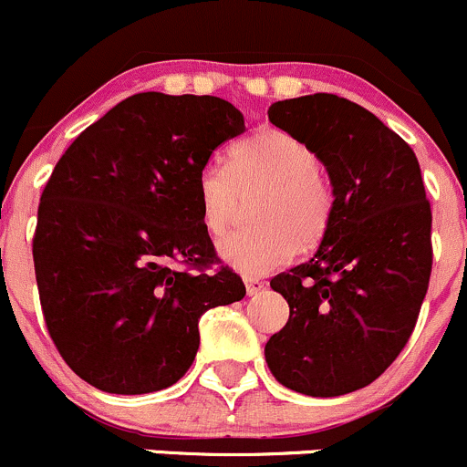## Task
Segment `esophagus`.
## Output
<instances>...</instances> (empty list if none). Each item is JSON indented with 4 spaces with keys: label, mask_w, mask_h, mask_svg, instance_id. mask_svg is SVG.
<instances>
[{
    "label": "esophagus",
    "mask_w": 467,
    "mask_h": 467,
    "mask_svg": "<svg viewBox=\"0 0 467 467\" xmlns=\"http://www.w3.org/2000/svg\"><path fill=\"white\" fill-rule=\"evenodd\" d=\"M244 284H246L248 297L259 296V293L264 291V282H262V279H257V277H246V279H244Z\"/></svg>",
    "instance_id": "34e87169"
}]
</instances>
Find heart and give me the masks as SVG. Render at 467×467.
Here are the masks:
<instances>
[{
	"instance_id": "b5f03b06",
	"label": "heart",
	"mask_w": 467,
	"mask_h": 467,
	"mask_svg": "<svg viewBox=\"0 0 467 467\" xmlns=\"http://www.w3.org/2000/svg\"><path fill=\"white\" fill-rule=\"evenodd\" d=\"M259 194L253 205L257 228L221 239L217 253L233 271L257 277L286 266L299 246H313L327 233L333 194L317 154L282 130H266L239 143L230 163L210 161L196 176L201 223L223 234L242 210V199Z\"/></svg>"
}]
</instances>
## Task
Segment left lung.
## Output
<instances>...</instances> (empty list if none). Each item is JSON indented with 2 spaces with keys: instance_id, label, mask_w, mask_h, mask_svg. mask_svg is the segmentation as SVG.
<instances>
[{
  "instance_id": "left-lung-1",
  "label": "left lung",
  "mask_w": 467,
  "mask_h": 467,
  "mask_svg": "<svg viewBox=\"0 0 467 467\" xmlns=\"http://www.w3.org/2000/svg\"><path fill=\"white\" fill-rule=\"evenodd\" d=\"M268 120L311 147L331 181L316 254L271 279L288 302L268 369L316 399L374 382L410 340L431 273V210L411 147L365 107L333 96L279 100Z\"/></svg>"
}]
</instances>
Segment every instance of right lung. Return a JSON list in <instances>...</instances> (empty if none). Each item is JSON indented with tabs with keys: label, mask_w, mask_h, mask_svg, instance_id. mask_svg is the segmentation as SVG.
Wrapping results in <instances>:
<instances>
[{
	"label": "right lung",
	"mask_w": 467,
	"mask_h": 467,
	"mask_svg": "<svg viewBox=\"0 0 467 467\" xmlns=\"http://www.w3.org/2000/svg\"><path fill=\"white\" fill-rule=\"evenodd\" d=\"M244 131V114L223 98L145 91L57 161L33 239L39 302L60 356L96 389L174 385L199 349L201 316L246 296L228 266L203 271L217 254L196 201L201 168Z\"/></svg>",
	"instance_id": "obj_1"
}]
</instances>
